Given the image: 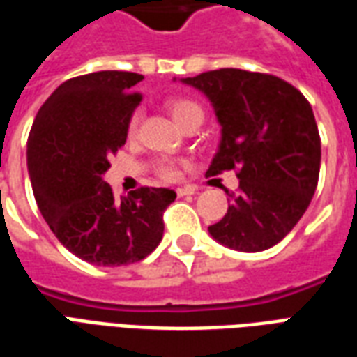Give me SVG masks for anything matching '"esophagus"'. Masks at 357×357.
<instances>
[{
    "label": "esophagus",
    "instance_id": "1",
    "mask_svg": "<svg viewBox=\"0 0 357 357\" xmlns=\"http://www.w3.org/2000/svg\"><path fill=\"white\" fill-rule=\"evenodd\" d=\"M195 191H197V189H195V187H178V189H176V193H178V197H187V195H195Z\"/></svg>",
    "mask_w": 357,
    "mask_h": 357
}]
</instances>
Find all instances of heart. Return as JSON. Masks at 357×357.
I'll return each mask as SVG.
<instances>
[{"mask_svg": "<svg viewBox=\"0 0 357 357\" xmlns=\"http://www.w3.org/2000/svg\"><path fill=\"white\" fill-rule=\"evenodd\" d=\"M166 107L170 110V114L174 116V120L178 122L181 128H185L187 124L191 122H202L204 118V110L197 101L193 99H185V97H176V99H170L166 102ZM139 112L135 110L130 114V120H128V135L133 137L137 133V128H139ZM156 174L160 176L166 181H174V179L179 178V164L174 162V160H160L156 164Z\"/></svg>", "mask_w": 357, "mask_h": 357, "instance_id": "heart-1", "label": "heart"}]
</instances>
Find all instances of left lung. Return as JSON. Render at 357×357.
<instances>
[{"instance_id": "left-lung-1", "label": "left lung", "mask_w": 357, "mask_h": 357, "mask_svg": "<svg viewBox=\"0 0 357 357\" xmlns=\"http://www.w3.org/2000/svg\"><path fill=\"white\" fill-rule=\"evenodd\" d=\"M181 82L208 97L222 126L206 176L237 170L239 178L210 235L241 252L271 248L298 224L317 187L321 139L312 105L289 82L241 68Z\"/></svg>"}]
</instances>
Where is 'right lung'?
Masks as SVG:
<instances>
[{"label": "right lung", "instance_id": "right-lung-1", "mask_svg": "<svg viewBox=\"0 0 357 357\" xmlns=\"http://www.w3.org/2000/svg\"><path fill=\"white\" fill-rule=\"evenodd\" d=\"M141 80L122 70L70 78L43 102L28 135V174L43 220L63 247L93 266H128L151 255L176 199L166 187L116 199L102 179L109 156L126 143Z\"/></svg>", "mask_w": 357, "mask_h": 357}]
</instances>
